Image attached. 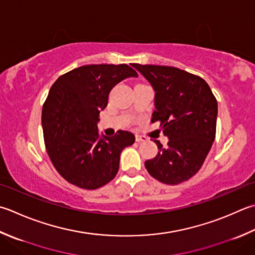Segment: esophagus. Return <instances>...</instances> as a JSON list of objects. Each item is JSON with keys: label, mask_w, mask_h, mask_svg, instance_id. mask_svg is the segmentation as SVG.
<instances>
[{"label": "esophagus", "mask_w": 255, "mask_h": 255, "mask_svg": "<svg viewBox=\"0 0 255 255\" xmlns=\"http://www.w3.org/2000/svg\"><path fill=\"white\" fill-rule=\"evenodd\" d=\"M136 141L138 142H142V141H147V138L141 136V134H136Z\"/></svg>", "instance_id": "1"}]
</instances>
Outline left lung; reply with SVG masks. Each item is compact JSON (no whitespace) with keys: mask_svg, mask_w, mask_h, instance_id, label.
I'll return each mask as SVG.
<instances>
[{"mask_svg":"<svg viewBox=\"0 0 255 255\" xmlns=\"http://www.w3.org/2000/svg\"><path fill=\"white\" fill-rule=\"evenodd\" d=\"M154 92L152 122L160 121L168 147L144 162L158 181L178 184L201 168L216 138L218 103L207 82L182 69L132 64Z\"/></svg>","mask_w":255,"mask_h":255,"instance_id":"8db88e82","label":"left lung"}]
</instances>
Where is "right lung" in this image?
I'll return each mask as SVG.
<instances>
[{
    "label": "right lung",
    "instance_id": "1",
    "mask_svg": "<svg viewBox=\"0 0 255 255\" xmlns=\"http://www.w3.org/2000/svg\"><path fill=\"white\" fill-rule=\"evenodd\" d=\"M128 77H138L126 64L85 65L53 84L42 111L45 146L58 173L79 188L94 190L112 181L121 153L134 142L130 131L113 137L99 133V113L112 89Z\"/></svg>",
    "mask_w": 255,
    "mask_h": 255
}]
</instances>
